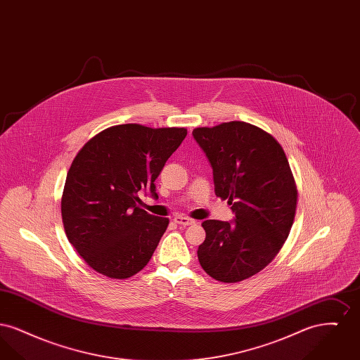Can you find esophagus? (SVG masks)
I'll return each instance as SVG.
<instances>
[{
	"label": "esophagus",
	"mask_w": 360,
	"mask_h": 360,
	"mask_svg": "<svg viewBox=\"0 0 360 360\" xmlns=\"http://www.w3.org/2000/svg\"><path fill=\"white\" fill-rule=\"evenodd\" d=\"M174 221H175L176 224H179V225H184V226L193 225V224L195 223L194 220L188 219V217H186V216H178V217H175V219H174Z\"/></svg>",
	"instance_id": "34e87169"
}]
</instances>
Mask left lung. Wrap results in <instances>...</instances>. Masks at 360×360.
<instances>
[{"instance_id": "1", "label": "left lung", "mask_w": 360, "mask_h": 360, "mask_svg": "<svg viewBox=\"0 0 360 360\" xmlns=\"http://www.w3.org/2000/svg\"><path fill=\"white\" fill-rule=\"evenodd\" d=\"M193 137L213 170L214 193L232 221L206 220L198 260L206 274L235 283L262 271L288 239L297 188L288 158L270 134L244 121L195 128Z\"/></svg>"}]
</instances>
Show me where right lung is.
Wrapping results in <instances>:
<instances>
[{
  "instance_id": "1",
  "label": "right lung",
  "mask_w": 360,
  "mask_h": 360,
  "mask_svg": "<svg viewBox=\"0 0 360 360\" xmlns=\"http://www.w3.org/2000/svg\"><path fill=\"white\" fill-rule=\"evenodd\" d=\"M188 135L185 128L115 125L90 139L71 163L62 219L68 239L97 273L125 279L153 257L169 220L136 206Z\"/></svg>"
}]
</instances>
